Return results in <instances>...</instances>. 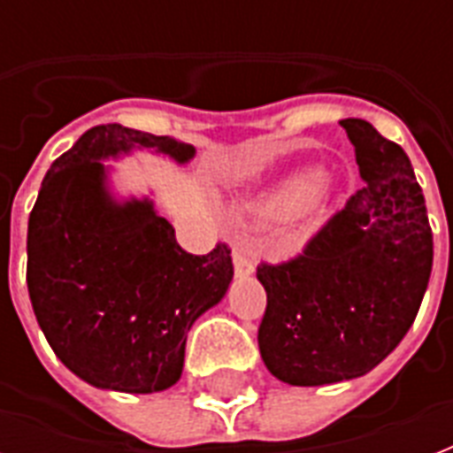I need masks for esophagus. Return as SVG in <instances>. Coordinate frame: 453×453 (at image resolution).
I'll use <instances>...</instances> for the list:
<instances>
[{
  "instance_id": "obj_1",
  "label": "esophagus",
  "mask_w": 453,
  "mask_h": 453,
  "mask_svg": "<svg viewBox=\"0 0 453 453\" xmlns=\"http://www.w3.org/2000/svg\"><path fill=\"white\" fill-rule=\"evenodd\" d=\"M233 263H234V273H237L240 277L251 275L256 268L254 254H251V251H249V247H244V244H234Z\"/></svg>"
}]
</instances>
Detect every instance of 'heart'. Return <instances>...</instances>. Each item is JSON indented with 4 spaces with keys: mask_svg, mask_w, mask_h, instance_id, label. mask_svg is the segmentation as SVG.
Segmentation results:
<instances>
[{
    "mask_svg": "<svg viewBox=\"0 0 453 453\" xmlns=\"http://www.w3.org/2000/svg\"><path fill=\"white\" fill-rule=\"evenodd\" d=\"M322 180L315 176H298L280 185L261 206V216L268 220H291L305 213L322 192Z\"/></svg>",
    "mask_w": 453,
    "mask_h": 453,
    "instance_id": "obj_1",
    "label": "heart"
}]
</instances>
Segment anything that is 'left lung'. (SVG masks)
I'll use <instances>...</instances> for the list:
<instances>
[{
  "label": "left lung",
  "mask_w": 453,
  "mask_h": 453,
  "mask_svg": "<svg viewBox=\"0 0 453 453\" xmlns=\"http://www.w3.org/2000/svg\"><path fill=\"white\" fill-rule=\"evenodd\" d=\"M365 188L284 263H261V357L289 386L365 376L400 345L433 270V230L407 152L343 119Z\"/></svg>",
  "instance_id": "1"
}]
</instances>
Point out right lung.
I'll return each mask as SVG.
<instances>
[{
	"label": "right lung",
	"instance_id": "add662e5",
	"mask_svg": "<svg viewBox=\"0 0 453 453\" xmlns=\"http://www.w3.org/2000/svg\"><path fill=\"white\" fill-rule=\"evenodd\" d=\"M134 148L178 164L195 148L101 124L51 164L27 223V291L56 357L103 390L159 393L180 379L188 331L226 296L227 244L188 254L150 199L117 202L101 159Z\"/></svg>",
	"mask_w": 453,
	"mask_h": 453
}]
</instances>
